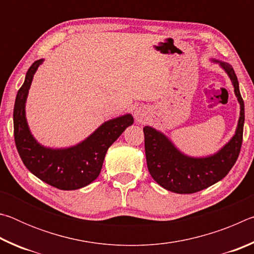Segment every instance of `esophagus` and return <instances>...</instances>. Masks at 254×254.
I'll return each instance as SVG.
<instances>
[{
    "mask_svg": "<svg viewBox=\"0 0 254 254\" xmlns=\"http://www.w3.org/2000/svg\"><path fill=\"white\" fill-rule=\"evenodd\" d=\"M134 118L136 122L143 123L145 121V118H147V111H145L143 107H139L134 111Z\"/></svg>",
    "mask_w": 254,
    "mask_h": 254,
    "instance_id": "esophagus-1",
    "label": "esophagus"
}]
</instances>
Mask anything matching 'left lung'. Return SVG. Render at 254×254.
I'll use <instances>...</instances> for the list:
<instances>
[{
	"mask_svg": "<svg viewBox=\"0 0 254 254\" xmlns=\"http://www.w3.org/2000/svg\"><path fill=\"white\" fill-rule=\"evenodd\" d=\"M212 62L220 64L229 75L241 109L235 134L220 151L203 158L189 157L179 151L160 131L151 127H143L145 158L150 175L161 187L177 194H192L220 182L238 160L242 145L244 102L238 77L230 64L215 59Z\"/></svg>",
	"mask_w": 254,
	"mask_h": 254,
	"instance_id": "8db88e82",
	"label": "left lung"
}]
</instances>
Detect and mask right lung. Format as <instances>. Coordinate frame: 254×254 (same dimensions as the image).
<instances>
[{
	"label": "right lung",
	"instance_id": "1",
	"mask_svg": "<svg viewBox=\"0 0 254 254\" xmlns=\"http://www.w3.org/2000/svg\"><path fill=\"white\" fill-rule=\"evenodd\" d=\"M44 59L34 62L16 94L13 110L14 141L21 159L29 171L50 186L62 190H75L94 182L101 173L105 154L127 127L133 117L126 114L106 121L80 143L64 149L41 145L30 132L25 119V102L36 74Z\"/></svg>",
	"mask_w": 254,
	"mask_h": 254
}]
</instances>
